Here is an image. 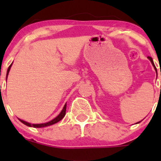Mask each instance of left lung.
Here are the masks:
<instances>
[{
    "label": "left lung",
    "instance_id": "left-lung-1",
    "mask_svg": "<svg viewBox=\"0 0 161 161\" xmlns=\"http://www.w3.org/2000/svg\"><path fill=\"white\" fill-rule=\"evenodd\" d=\"M148 59H149V60H150V61H151V63H152L153 66V67H154V69H155V70H156V71H157V69H156L155 65H154V63H153V61L152 58H150V57H148ZM139 122H140V121H139V122H138V123H139Z\"/></svg>",
    "mask_w": 161,
    "mask_h": 161
}]
</instances>
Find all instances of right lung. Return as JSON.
I'll list each match as a JSON object with an SVG mask.
<instances>
[{
	"label": "right lung",
	"instance_id": "1",
	"mask_svg": "<svg viewBox=\"0 0 161 161\" xmlns=\"http://www.w3.org/2000/svg\"><path fill=\"white\" fill-rule=\"evenodd\" d=\"M11 65H12V64H11V65L9 66L8 69L7 75H6V79H7L8 75V73H9V71H10V69H11ZM65 112H66V103H65V104H64V108H63L62 111H61V113H60L59 114H58V116L56 117V118H53V120H51V121H48V122H47V123H43V124H30V123L26 122V121H23V120L19 119V121H20L22 123H23L24 125H25L30 126V127H33V128H43V127H47V126L52 125L55 124V123H57V122H58V121H61V120L63 118H64V115H65Z\"/></svg>",
	"mask_w": 161,
	"mask_h": 161
}]
</instances>
